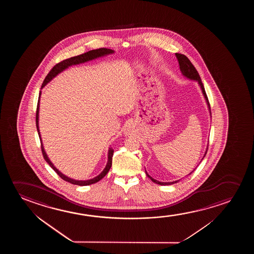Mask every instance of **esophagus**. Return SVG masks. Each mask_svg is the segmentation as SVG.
Instances as JSON below:
<instances>
[{
  "instance_id": "obj_1",
  "label": "esophagus",
  "mask_w": 254,
  "mask_h": 254,
  "mask_svg": "<svg viewBox=\"0 0 254 254\" xmlns=\"http://www.w3.org/2000/svg\"><path fill=\"white\" fill-rule=\"evenodd\" d=\"M130 132H131V131H130V128H128V127L125 129V134H127V135H128Z\"/></svg>"
}]
</instances>
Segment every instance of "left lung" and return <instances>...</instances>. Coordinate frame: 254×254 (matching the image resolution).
I'll use <instances>...</instances> for the list:
<instances>
[{
  "mask_svg": "<svg viewBox=\"0 0 254 254\" xmlns=\"http://www.w3.org/2000/svg\"><path fill=\"white\" fill-rule=\"evenodd\" d=\"M175 56L177 57L178 62H179V64H180V68H181L182 74H183L184 76L188 77V79H190V80H194L198 81V85H199L200 87H201L202 93H203L204 96H205V101H206V103L208 105L209 110H210V114H211V109H210V103H209L208 98H207V95L205 94V87H204V85L202 83L201 79H200V76H199V74H198V71L196 70L194 66L191 64V62H190V60L188 59V57L185 56V55H181V54L176 53V54H175ZM207 149H208V146H207V148H206V151H205L204 157L205 156V154L207 153ZM204 157H203V159H204ZM193 171H192V172H193ZM192 172H191V173H192ZM146 174L147 175V177L149 178L150 180L153 181V182L156 183V184L161 185V186L174 184V183H177L178 181H173V182H160V181H156V180H154V179L151 177L149 174L146 173Z\"/></svg>",
  "mask_w": 254,
  "mask_h": 254,
  "instance_id": "obj_1",
  "label": "left lung"
}]
</instances>
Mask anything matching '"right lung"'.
Here are the masks:
<instances>
[{
    "mask_svg": "<svg viewBox=\"0 0 254 254\" xmlns=\"http://www.w3.org/2000/svg\"><path fill=\"white\" fill-rule=\"evenodd\" d=\"M113 53H114V50H112V49L101 48V49L91 50V51H88V52L82 54V55H80V56H73V57H71L69 59L64 60L63 62L57 63L56 66H54L52 69L50 70V72L48 73V75L46 76L45 80H44L43 83H42V88L45 86L46 84L49 83V81L52 80L54 77H56L58 73L63 72V70L66 69L68 66H72V65H76V64H80V63H86V62H88V61H91V60L96 59V58H99V57H101V56L110 55V54H113ZM40 96H41V92H40L38 103H37V109H36V115H35V122H36V128H37V131H38L39 137H40V140H41V147H42V155H43L44 160L48 162V164H49L50 167H52L54 171L56 172V174H58L60 177L62 178L64 181L69 182L71 184L78 185V186H88V185L94 184V183H96L98 181H101V179L104 178L105 176H106V174H108V171H109V169H110L112 167V158H113V153H114V149H113L112 147H110L109 150H108V163H107V166L105 167L104 170L102 171L101 174H99L96 177H94V179H91V180H88V181H75V180H73V179L66 177V176L62 174V173L53 165L52 162L50 161L49 157L47 155L45 150H44V147H43V145H42V139H41L40 130H39L38 120Z\"/></svg>",
    "mask_w": 254,
    "mask_h": 254,
    "instance_id": "right-lung-1",
    "label": "right lung"
}]
</instances>
